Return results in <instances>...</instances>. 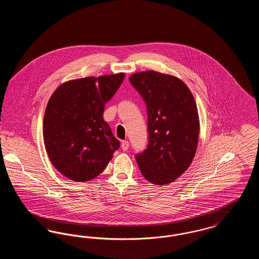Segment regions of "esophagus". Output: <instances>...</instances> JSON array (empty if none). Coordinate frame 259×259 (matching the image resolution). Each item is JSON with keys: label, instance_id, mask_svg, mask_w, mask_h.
<instances>
[{"label": "esophagus", "instance_id": "obj_1", "mask_svg": "<svg viewBox=\"0 0 259 259\" xmlns=\"http://www.w3.org/2000/svg\"><path fill=\"white\" fill-rule=\"evenodd\" d=\"M121 148H122L123 151L128 150V148H129V142H128V141H123V142L121 143Z\"/></svg>", "mask_w": 259, "mask_h": 259}]
</instances>
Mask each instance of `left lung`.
I'll use <instances>...</instances> for the list:
<instances>
[{"label": "left lung", "mask_w": 259, "mask_h": 259, "mask_svg": "<svg viewBox=\"0 0 259 259\" xmlns=\"http://www.w3.org/2000/svg\"><path fill=\"white\" fill-rule=\"evenodd\" d=\"M148 109V148L136 155L142 175L154 185L171 184L196 153L199 116L195 100L180 78L154 71L129 77Z\"/></svg>", "instance_id": "left-lung-1"}]
</instances>
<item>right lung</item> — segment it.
Returning <instances> with one entry per match:
<instances>
[{"instance_id":"1","label":"right lung","mask_w":259,"mask_h":259,"mask_svg":"<svg viewBox=\"0 0 259 259\" xmlns=\"http://www.w3.org/2000/svg\"><path fill=\"white\" fill-rule=\"evenodd\" d=\"M124 76L119 73L69 80L51 95L44 117V142L52 165L68 179L96 178L119 148L103 113Z\"/></svg>"}]
</instances>
